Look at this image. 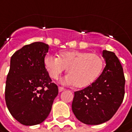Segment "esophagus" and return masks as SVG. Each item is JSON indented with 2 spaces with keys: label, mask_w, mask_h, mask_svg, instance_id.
I'll return each mask as SVG.
<instances>
[{
  "label": "esophagus",
  "mask_w": 132,
  "mask_h": 132,
  "mask_svg": "<svg viewBox=\"0 0 132 132\" xmlns=\"http://www.w3.org/2000/svg\"><path fill=\"white\" fill-rule=\"evenodd\" d=\"M58 89H59V92H61L64 91L66 89H65V88H63V87H62V86H59V87H58Z\"/></svg>",
  "instance_id": "1"
}]
</instances>
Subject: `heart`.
I'll return each mask as SVG.
<instances>
[{
  "label": "heart",
  "instance_id": "1",
  "mask_svg": "<svg viewBox=\"0 0 132 132\" xmlns=\"http://www.w3.org/2000/svg\"><path fill=\"white\" fill-rule=\"evenodd\" d=\"M44 66L52 79H58L67 69L69 74L64 82L75 84L78 88L86 87L99 77L103 67L100 55L82 51H69L60 53L58 57L47 55L44 58Z\"/></svg>",
  "mask_w": 132,
  "mask_h": 132
}]
</instances>
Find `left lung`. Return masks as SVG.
<instances>
[{
	"mask_svg": "<svg viewBox=\"0 0 132 132\" xmlns=\"http://www.w3.org/2000/svg\"><path fill=\"white\" fill-rule=\"evenodd\" d=\"M106 66L99 77L86 88L75 92L72 112L80 122L98 125L109 120L123 103L125 77L118 57L112 52H102Z\"/></svg>",
	"mask_w": 132,
	"mask_h": 132,
	"instance_id": "obj_1",
	"label": "left lung"
}]
</instances>
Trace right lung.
I'll list each match as a JSON object with an SVG mask.
<instances>
[{
    "label": "right lung",
    "instance_id": "add662e5",
    "mask_svg": "<svg viewBox=\"0 0 132 132\" xmlns=\"http://www.w3.org/2000/svg\"><path fill=\"white\" fill-rule=\"evenodd\" d=\"M49 45L28 44L11 57L6 81L5 100L12 117L25 126L44 121L51 112L58 87L44 66Z\"/></svg>",
    "mask_w": 132,
    "mask_h": 132
}]
</instances>
